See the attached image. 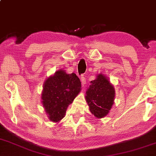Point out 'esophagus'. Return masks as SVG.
<instances>
[{"mask_svg":"<svg viewBox=\"0 0 156 156\" xmlns=\"http://www.w3.org/2000/svg\"><path fill=\"white\" fill-rule=\"evenodd\" d=\"M81 82H82V87H84L86 84V79L84 77V76H82L81 77Z\"/></svg>","mask_w":156,"mask_h":156,"instance_id":"obj_1","label":"esophagus"}]
</instances>
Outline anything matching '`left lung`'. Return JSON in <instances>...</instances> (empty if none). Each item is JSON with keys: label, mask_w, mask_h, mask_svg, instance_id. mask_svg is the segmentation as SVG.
Masks as SVG:
<instances>
[{"label": "left lung", "mask_w": 156, "mask_h": 156, "mask_svg": "<svg viewBox=\"0 0 156 156\" xmlns=\"http://www.w3.org/2000/svg\"><path fill=\"white\" fill-rule=\"evenodd\" d=\"M86 92L85 99L90 111L96 118H103L109 113L114 103L115 90L106 76L100 74Z\"/></svg>", "instance_id": "left-lung-1"}]
</instances>
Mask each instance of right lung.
<instances>
[{
    "label": "right lung",
    "mask_w": 156,
    "mask_h": 156,
    "mask_svg": "<svg viewBox=\"0 0 156 156\" xmlns=\"http://www.w3.org/2000/svg\"><path fill=\"white\" fill-rule=\"evenodd\" d=\"M81 82L76 74L58 70L43 84L41 99L51 122H58L65 116L67 107L81 90Z\"/></svg>",
    "instance_id": "add662e5"
}]
</instances>
